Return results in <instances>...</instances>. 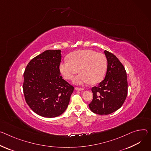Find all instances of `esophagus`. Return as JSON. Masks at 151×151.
Segmentation results:
<instances>
[{
	"instance_id": "34e87169",
	"label": "esophagus",
	"mask_w": 151,
	"mask_h": 151,
	"mask_svg": "<svg viewBox=\"0 0 151 151\" xmlns=\"http://www.w3.org/2000/svg\"><path fill=\"white\" fill-rule=\"evenodd\" d=\"M75 89L76 90H78V91H83V90H84L83 88H80V87H75Z\"/></svg>"
}]
</instances>
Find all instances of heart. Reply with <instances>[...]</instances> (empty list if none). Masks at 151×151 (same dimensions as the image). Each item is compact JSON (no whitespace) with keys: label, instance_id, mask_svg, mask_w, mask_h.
Segmentation results:
<instances>
[{"label":"heart","instance_id":"b5f03b06","mask_svg":"<svg viewBox=\"0 0 151 151\" xmlns=\"http://www.w3.org/2000/svg\"><path fill=\"white\" fill-rule=\"evenodd\" d=\"M68 59L63 61L59 66L65 79H72L79 70L81 73L73 79L76 84H95L104 79L107 70V60L104 54L92 50H81L72 53Z\"/></svg>","mask_w":151,"mask_h":151}]
</instances>
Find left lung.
Returning <instances> with one entry per match:
<instances>
[{
	"instance_id": "left-lung-1",
	"label": "left lung",
	"mask_w": 151,
	"mask_h": 151,
	"mask_svg": "<svg viewBox=\"0 0 151 151\" xmlns=\"http://www.w3.org/2000/svg\"><path fill=\"white\" fill-rule=\"evenodd\" d=\"M108 65L105 79L93 87L92 101L88 106L97 114H109L119 109L128 94V81L124 66L114 55L105 50Z\"/></svg>"
}]
</instances>
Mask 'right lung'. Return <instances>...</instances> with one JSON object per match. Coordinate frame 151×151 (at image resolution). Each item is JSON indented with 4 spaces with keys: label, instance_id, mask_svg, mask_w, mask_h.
Here are the masks:
<instances>
[{
    "label": "right lung",
    "instance_id": "1",
    "mask_svg": "<svg viewBox=\"0 0 151 151\" xmlns=\"http://www.w3.org/2000/svg\"><path fill=\"white\" fill-rule=\"evenodd\" d=\"M61 61L60 50H47L32 59L24 72L25 101L41 116L57 117L69 103L74 87L61 76Z\"/></svg>",
    "mask_w": 151,
    "mask_h": 151
}]
</instances>
